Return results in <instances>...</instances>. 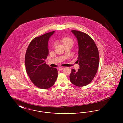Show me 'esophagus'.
I'll use <instances>...</instances> for the list:
<instances>
[{"instance_id": "esophagus-1", "label": "esophagus", "mask_w": 123, "mask_h": 123, "mask_svg": "<svg viewBox=\"0 0 123 123\" xmlns=\"http://www.w3.org/2000/svg\"><path fill=\"white\" fill-rule=\"evenodd\" d=\"M64 68L62 67H59V68H58V69H59V70H62L64 69Z\"/></svg>"}]
</instances>
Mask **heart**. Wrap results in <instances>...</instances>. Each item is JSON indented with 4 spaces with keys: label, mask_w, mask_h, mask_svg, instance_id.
I'll return each instance as SVG.
<instances>
[{
    "label": "heart",
    "mask_w": 123,
    "mask_h": 123,
    "mask_svg": "<svg viewBox=\"0 0 123 123\" xmlns=\"http://www.w3.org/2000/svg\"><path fill=\"white\" fill-rule=\"evenodd\" d=\"M62 42L64 43V44H65L66 43H68V42H73V41L70 38H69V37H65L63 38L62 40Z\"/></svg>",
    "instance_id": "obj_1"
}]
</instances>
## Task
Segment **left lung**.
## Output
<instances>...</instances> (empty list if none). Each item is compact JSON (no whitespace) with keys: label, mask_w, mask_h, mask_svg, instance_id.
Segmentation results:
<instances>
[{"label":"left lung","mask_w":123,"mask_h":123,"mask_svg":"<svg viewBox=\"0 0 123 123\" xmlns=\"http://www.w3.org/2000/svg\"><path fill=\"white\" fill-rule=\"evenodd\" d=\"M76 37L79 47L77 62L80 69H72L70 76L71 82L77 87L90 83L95 76L99 65L98 48L92 38L88 34L77 30L71 31Z\"/></svg>","instance_id":"8db88e82"}]
</instances>
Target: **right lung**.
I'll return each instance as SVG.
<instances>
[{
    "instance_id": "1",
    "label": "right lung",
    "mask_w": 123,
    "mask_h": 123,
    "mask_svg": "<svg viewBox=\"0 0 123 123\" xmlns=\"http://www.w3.org/2000/svg\"><path fill=\"white\" fill-rule=\"evenodd\" d=\"M54 32H49L33 39L25 54L27 73L31 82L41 89L51 88L58 77L57 69L50 67L45 62L48 55V40Z\"/></svg>"
}]
</instances>
